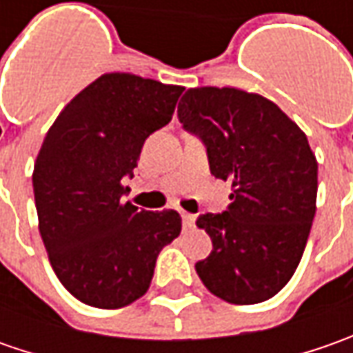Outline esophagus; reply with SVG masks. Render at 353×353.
Segmentation results:
<instances>
[{
  "mask_svg": "<svg viewBox=\"0 0 353 353\" xmlns=\"http://www.w3.org/2000/svg\"><path fill=\"white\" fill-rule=\"evenodd\" d=\"M181 216H183V222L184 225H192L194 224V214H188V212H181Z\"/></svg>",
  "mask_w": 353,
  "mask_h": 353,
  "instance_id": "34e87169",
  "label": "esophagus"
}]
</instances>
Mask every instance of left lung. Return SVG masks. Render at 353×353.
Returning a JSON list of instances; mask_svg holds the SVG:
<instances>
[{"label": "left lung", "instance_id": "1", "mask_svg": "<svg viewBox=\"0 0 353 353\" xmlns=\"http://www.w3.org/2000/svg\"><path fill=\"white\" fill-rule=\"evenodd\" d=\"M179 119L234 188L225 212L196 220L212 239L198 277L232 305L269 301L294 275L316 212L319 163L305 131L277 103L230 86L186 90Z\"/></svg>", "mask_w": 353, "mask_h": 353}]
</instances>
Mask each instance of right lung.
Wrapping results in <instances>:
<instances>
[{"instance_id":"add662e5","label":"right lung","mask_w":353,"mask_h":353,"mask_svg":"<svg viewBox=\"0 0 353 353\" xmlns=\"http://www.w3.org/2000/svg\"><path fill=\"white\" fill-rule=\"evenodd\" d=\"M183 86L108 72L64 105L33 169L39 232L62 287L80 303L121 308L147 292L176 210L121 202L145 139L165 128Z\"/></svg>"}]
</instances>
